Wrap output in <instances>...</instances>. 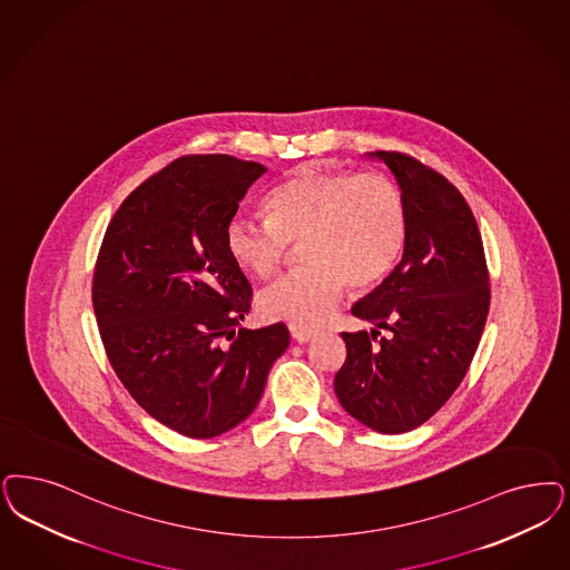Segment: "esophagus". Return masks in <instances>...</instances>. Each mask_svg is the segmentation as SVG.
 I'll return each mask as SVG.
<instances>
[{"label":"esophagus","mask_w":570,"mask_h":570,"mask_svg":"<svg viewBox=\"0 0 570 570\" xmlns=\"http://www.w3.org/2000/svg\"><path fill=\"white\" fill-rule=\"evenodd\" d=\"M288 328H291V334H293V338H295L296 343H305V341H309L312 334H314V331H312L309 326H303V324H291Z\"/></svg>","instance_id":"1"}]
</instances>
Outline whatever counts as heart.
Returning <instances> with one entry per match:
<instances>
[{
  "label": "heart",
  "mask_w": 570,
  "mask_h": 570,
  "mask_svg": "<svg viewBox=\"0 0 570 570\" xmlns=\"http://www.w3.org/2000/svg\"><path fill=\"white\" fill-rule=\"evenodd\" d=\"M265 220L234 216L225 248L258 279L274 277L301 244L295 274L261 296V312L314 326L328 320L345 286L371 291L392 274L406 246V206L385 175L350 170H301L275 185Z\"/></svg>",
  "instance_id": "b5f03b06"
}]
</instances>
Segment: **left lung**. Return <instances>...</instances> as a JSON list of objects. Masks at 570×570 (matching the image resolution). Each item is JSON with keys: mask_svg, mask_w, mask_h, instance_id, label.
I'll list each match as a JSON object with an SVG mask.
<instances>
[{"mask_svg": "<svg viewBox=\"0 0 570 570\" xmlns=\"http://www.w3.org/2000/svg\"><path fill=\"white\" fill-rule=\"evenodd\" d=\"M373 156L402 189L409 234L390 277L352 309L373 331L341 333L347 357L334 392L366 428L404 433L438 413L470 371L491 279L475 216L451 180L400 151Z\"/></svg>", "mask_w": 570, "mask_h": 570, "instance_id": "obj_1", "label": "left lung"}]
</instances>
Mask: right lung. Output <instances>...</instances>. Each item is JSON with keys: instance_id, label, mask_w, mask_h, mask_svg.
<instances>
[{"instance_id": "add662e5", "label": "right lung", "mask_w": 570, "mask_h": 570, "mask_svg": "<svg viewBox=\"0 0 570 570\" xmlns=\"http://www.w3.org/2000/svg\"><path fill=\"white\" fill-rule=\"evenodd\" d=\"M265 173L223 154L177 157L121 202L100 244L92 305L105 354L138 406L187 438L239 425L291 343L282 322L236 333L253 286L225 227Z\"/></svg>"}]
</instances>
